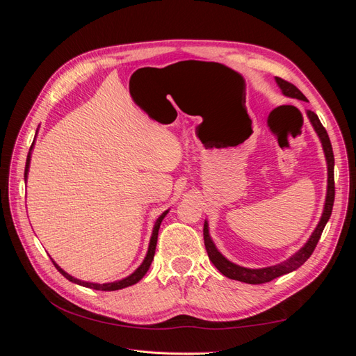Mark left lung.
<instances>
[{
	"mask_svg": "<svg viewBox=\"0 0 356 356\" xmlns=\"http://www.w3.org/2000/svg\"><path fill=\"white\" fill-rule=\"evenodd\" d=\"M276 84L279 86L284 96H288V98L293 99H298V101H307L306 96L301 93L294 84H291L282 79L275 77ZM307 118L310 124L314 126L315 132L319 138V141L322 144V149H324L325 154V160H327V169H328V179H327V196H325V203H324V211H322L321 220L318 222V225L315 227L314 233L309 238V241L300 248V250L291 255L288 260L279 263L276 266H268V267H261V268H248L239 264H234L230 260H227L215 246L211 234H209V224L208 221L204 220L203 224V239H204V248H207V252L209 260L212 261V264L218 268V270L227 276L229 279H234V281H241L245 284H266L273 281L275 277H279L282 275H286L289 272H294L297 268L305 264L307 261V258L314 252L315 246L321 238L322 232H324L325 224L328 222L330 217H331V211H332V203H334V154H332V147L330 143L328 134L325 131V127L322 126V123L319 122L318 115L314 111H306Z\"/></svg>",
	"mask_w": 356,
	"mask_h": 356,
	"instance_id": "8db88e82",
	"label": "left lung"
}]
</instances>
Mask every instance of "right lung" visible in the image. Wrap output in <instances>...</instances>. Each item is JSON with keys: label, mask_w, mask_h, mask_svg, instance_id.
I'll return each mask as SVG.
<instances>
[{"label": "right lung", "mask_w": 356, "mask_h": 356, "mask_svg": "<svg viewBox=\"0 0 356 356\" xmlns=\"http://www.w3.org/2000/svg\"><path fill=\"white\" fill-rule=\"evenodd\" d=\"M37 132H38V131H37ZM35 136H37V134H35ZM34 144H35V141L32 143V145H31V148H29L28 157H26V165H25V181L28 179V172H29V165H31V154H32V148H34ZM168 212H169V209H168V211H165L163 213H161L160 217L156 220V222H154V227H153L152 238H149V243H148V251H147V255H145V258H144V261L141 263V266H139L132 275H129V276H126V277L120 279V281L106 282V284H96V282L81 281V279H77V277L71 276L70 273H67L65 270H63L62 267H59V266H58L55 261H53V260H51V261H53V264H55V267L58 268V270L68 279V281H71V282H74V284H77V285H81V286H86V288L101 289V291H115V289H122V288H127V286H131V285H135L136 282L141 281V279L144 277V275L148 272L149 266H152V261H153L154 254H156V245H157V236H159L160 224H161V221H163V218L166 217V213H168Z\"/></svg>", "instance_id": "add662e5"}]
</instances>
